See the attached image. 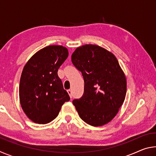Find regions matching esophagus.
Masks as SVG:
<instances>
[{"label":"esophagus","mask_w":156,"mask_h":156,"mask_svg":"<svg viewBox=\"0 0 156 156\" xmlns=\"http://www.w3.org/2000/svg\"><path fill=\"white\" fill-rule=\"evenodd\" d=\"M67 93H68V94L69 95V97L71 98H72V90H70V89H69V90H67Z\"/></svg>","instance_id":"34e87169"}]
</instances>
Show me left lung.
Masks as SVG:
<instances>
[{
  "instance_id": "8db88e82",
  "label": "left lung",
  "mask_w": 156,
  "mask_h": 156,
  "mask_svg": "<svg viewBox=\"0 0 156 156\" xmlns=\"http://www.w3.org/2000/svg\"><path fill=\"white\" fill-rule=\"evenodd\" d=\"M73 65L81 72L84 93L73 100L84 122L100 126L110 122L123 104L126 80L112 52L96 44L78 47L72 55Z\"/></svg>"
}]
</instances>
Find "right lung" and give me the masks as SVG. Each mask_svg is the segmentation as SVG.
I'll list each match as a JSON object with an SVG mask.
<instances>
[{
  "label": "right lung",
  "mask_w": 156,
  "mask_h": 156,
  "mask_svg": "<svg viewBox=\"0 0 156 156\" xmlns=\"http://www.w3.org/2000/svg\"><path fill=\"white\" fill-rule=\"evenodd\" d=\"M69 52L61 45H49L37 51L26 63L19 85L20 102L26 115L35 123L56 118L69 96L63 88L58 70Z\"/></svg>",
  "instance_id": "1"
}]
</instances>
